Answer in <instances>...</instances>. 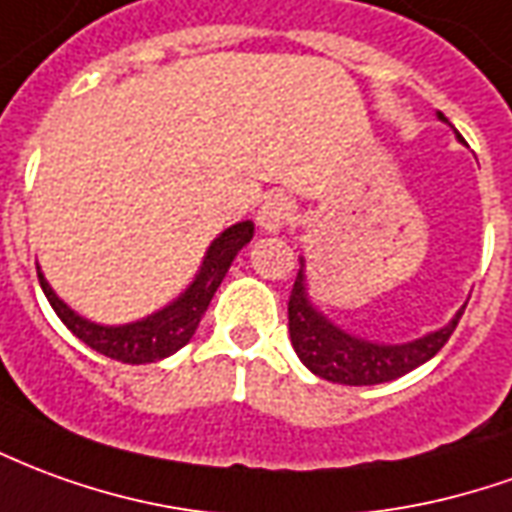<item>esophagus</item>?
I'll return each mask as SVG.
<instances>
[{
	"label": "esophagus",
	"instance_id": "34e87169",
	"mask_svg": "<svg viewBox=\"0 0 512 512\" xmlns=\"http://www.w3.org/2000/svg\"><path fill=\"white\" fill-rule=\"evenodd\" d=\"M293 221L291 202L282 194L268 196L266 202L257 210V224L263 232H282Z\"/></svg>",
	"mask_w": 512,
	"mask_h": 512
}]
</instances>
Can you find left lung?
Wrapping results in <instances>:
<instances>
[{
  "mask_svg": "<svg viewBox=\"0 0 512 512\" xmlns=\"http://www.w3.org/2000/svg\"><path fill=\"white\" fill-rule=\"evenodd\" d=\"M438 119L449 121L443 113H438ZM463 310L466 307H460L446 327L410 343L363 341L335 327L330 318L313 307L307 296L305 260H302L288 299V332L299 360L321 380L341 382V385H380L402 377L438 355L443 343L452 338Z\"/></svg>",
  "mask_w": 512,
  "mask_h": 512,
  "instance_id": "obj_1",
  "label": "left lung"
}]
</instances>
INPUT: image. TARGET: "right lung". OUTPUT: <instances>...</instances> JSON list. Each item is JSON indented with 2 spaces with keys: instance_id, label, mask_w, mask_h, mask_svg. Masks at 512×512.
<instances>
[{
  "instance_id": "1",
  "label": "right lung",
  "mask_w": 512,
  "mask_h": 512,
  "mask_svg": "<svg viewBox=\"0 0 512 512\" xmlns=\"http://www.w3.org/2000/svg\"><path fill=\"white\" fill-rule=\"evenodd\" d=\"M255 235V224L252 221H238L230 230H224L210 244L202 268L194 277V282L180 293L171 305L157 310L152 316L132 321V324H121V327H105V324H94L88 318L77 316L46 282V277L38 268V282L44 288L49 305L57 313V318L69 327L82 343H88L94 352L119 360V363H130V366H141V363H155L163 357L174 355L185 343L194 338L199 321L205 316L207 305L213 299V293L219 291L224 274L230 271L235 255L244 249Z\"/></svg>"
}]
</instances>
